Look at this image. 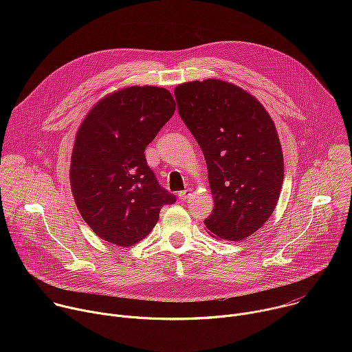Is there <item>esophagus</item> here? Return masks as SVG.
Listing matches in <instances>:
<instances>
[{"instance_id":"1","label":"esophagus","mask_w":352,"mask_h":352,"mask_svg":"<svg viewBox=\"0 0 352 352\" xmlns=\"http://www.w3.org/2000/svg\"><path fill=\"white\" fill-rule=\"evenodd\" d=\"M193 195V190L192 189H185V190H182V192H179L178 193V196H179V199H182V200H188V199H190V196Z\"/></svg>"}]
</instances>
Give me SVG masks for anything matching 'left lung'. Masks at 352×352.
Masks as SVG:
<instances>
[{
    "mask_svg": "<svg viewBox=\"0 0 352 352\" xmlns=\"http://www.w3.org/2000/svg\"><path fill=\"white\" fill-rule=\"evenodd\" d=\"M174 94L208 164L214 208L206 230L219 239L242 241L269 220L283 188L274 121L255 96L227 80L185 82Z\"/></svg>",
    "mask_w": 352,
    "mask_h": 352,
    "instance_id": "left-lung-1",
    "label": "left lung"
}]
</instances>
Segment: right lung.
<instances>
[{
  "label": "right lung",
  "instance_id": "1",
  "mask_svg": "<svg viewBox=\"0 0 352 352\" xmlns=\"http://www.w3.org/2000/svg\"><path fill=\"white\" fill-rule=\"evenodd\" d=\"M174 111L167 89L129 86L100 98L80 122L69 181L76 208L97 236L132 246L155 228L162 208L175 202L144 157Z\"/></svg>",
  "mask_w": 352,
  "mask_h": 352
}]
</instances>
